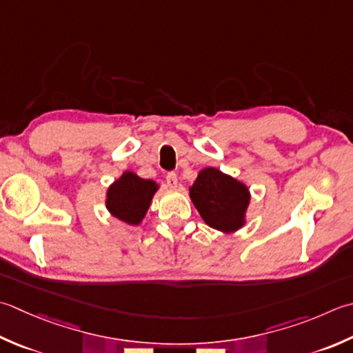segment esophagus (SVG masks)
<instances>
[{
    "label": "esophagus",
    "instance_id": "34e87169",
    "mask_svg": "<svg viewBox=\"0 0 353 353\" xmlns=\"http://www.w3.org/2000/svg\"><path fill=\"white\" fill-rule=\"evenodd\" d=\"M167 185L170 186V188H176V186H177L176 172H168V174H167Z\"/></svg>",
    "mask_w": 353,
    "mask_h": 353
}]
</instances>
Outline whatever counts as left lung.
<instances>
[{
  "label": "left lung",
  "instance_id": "left-lung-1",
  "mask_svg": "<svg viewBox=\"0 0 353 353\" xmlns=\"http://www.w3.org/2000/svg\"><path fill=\"white\" fill-rule=\"evenodd\" d=\"M190 199L203 222L212 230L231 234L246 225L250 188L219 168L206 167L199 171L194 183L190 186Z\"/></svg>",
  "mask_w": 353,
  "mask_h": 353
}]
</instances>
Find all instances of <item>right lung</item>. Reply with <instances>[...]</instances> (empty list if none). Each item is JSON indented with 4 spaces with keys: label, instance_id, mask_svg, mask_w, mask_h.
Returning a JSON list of instances; mask_svg holds the SVG:
<instances>
[{
    "label": "right lung",
    "instance_id": "1",
    "mask_svg": "<svg viewBox=\"0 0 353 353\" xmlns=\"http://www.w3.org/2000/svg\"><path fill=\"white\" fill-rule=\"evenodd\" d=\"M161 188L151 179H142L133 171H123L121 177L108 186L105 194V208L121 222L139 226Z\"/></svg>",
    "mask_w": 353,
    "mask_h": 353
}]
</instances>
